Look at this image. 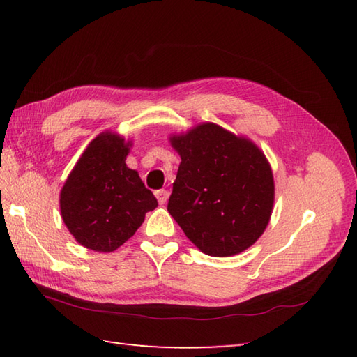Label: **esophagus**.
<instances>
[{"mask_svg": "<svg viewBox=\"0 0 357 357\" xmlns=\"http://www.w3.org/2000/svg\"><path fill=\"white\" fill-rule=\"evenodd\" d=\"M155 197L160 205H163V203H166V200H168L169 192L166 191V189H158V191H155Z\"/></svg>", "mask_w": 357, "mask_h": 357, "instance_id": "obj_1", "label": "esophagus"}]
</instances>
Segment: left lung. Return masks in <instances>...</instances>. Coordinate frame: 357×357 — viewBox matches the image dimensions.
<instances>
[{
  "instance_id": "left-lung-1",
  "label": "left lung",
  "mask_w": 357,
  "mask_h": 357,
  "mask_svg": "<svg viewBox=\"0 0 357 357\" xmlns=\"http://www.w3.org/2000/svg\"><path fill=\"white\" fill-rule=\"evenodd\" d=\"M181 163L168 211L208 256L227 257L256 242L270 222L274 180L261 151L214 123L171 138Z\"/></svg>"
}]
</instances>
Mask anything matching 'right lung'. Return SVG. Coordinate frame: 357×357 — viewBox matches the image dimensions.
I'll list each match as a JSON object with an SVG mask.
<instances>
[{
    "mask_svg": "<svg viewBox=\"0 0 357 357\" xmlns=\"http://www.w3.org/2000/svg\"><path fill=\"white\" fill-rule=\"evenodd\" d=\"M129 143L105 132L89 146L70 172L60 195L63 222L78 243L111 252L135 234L157 199L125 160Z\"/></svg>",
    "mask_w": 357,
    "mask_h": 357,
    "instance_id": "1",
    "label": "right lung"
}]
</instances>
